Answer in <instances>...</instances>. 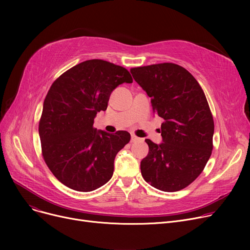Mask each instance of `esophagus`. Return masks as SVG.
<instances>
[{"mask_svg":"<svg viewBox=\"0 0 250 250\" xmlns=\"http://www.w3.org/2000/svg\"><path fill=\"white\" fill-rule=\"evenodd\" d=\"M141 141H142V139H140V138L136 137L135 135H132V138H130V142H132V143H136V142H141Z\"/></svg>","mask_w":250,"mask_h":250,"instance_id":"1","label":"esophagus"}]
</instances>
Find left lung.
<instances>
[{"label": "left lung", "instance_id": "left-lung-1", "mask_svg": "<svg viewBox=\"0 0 250 250\" xmlns=\"http://www.w3.org/2000/svg\"><path fill=\"white\" fill-rule=\"evenodd\" d=\"M146 91L153 112L162 117L163 143L146 139L148 155L141 161L143 178L162 191H178L204 170L213 150L214 120L198 81L185 68L163 62L130 69Z\"/></svg>", "mask_w": 250, "mask_h": 250}]
</instances>
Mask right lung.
<instances>
[{"instance_id":"right-lung-1","label":"right lung","mask_w":250,"mask_h":250,"mask_svg":"<svg viewBox=\"0 0 250 250\" xmlns=\"http://www.w3.org/2000/svg\"><path fill=\"white\" fill-rule=\"evenodd\" d=\"M133 83L129 72L112 62L89 60L61 75L50 86L39 121L43 159L57 179L77 191H92L113 174L116 154L130 140L125 130L93 127L106 110L111 92Z\"/></svg>"}]
</instances>
